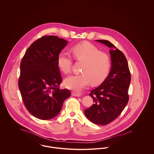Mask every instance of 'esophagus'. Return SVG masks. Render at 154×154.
<instances>
[{
	"instance_id": "obj_1",
	"label": "esophagus",
	"mask_w": 154,
	"mask_h": 154,
	"mask_svg": "<svg viewBox=\"0 0 154 154\" xmlns=\"http://www.w3.org/2000/svg\"><path fill=\"white\" fill-rule=\"evenodd\" d=\"M72 95L73 96L80 97V96H81V94H78V93H76V92H72Z\"/></svg>"
}]
</instances>
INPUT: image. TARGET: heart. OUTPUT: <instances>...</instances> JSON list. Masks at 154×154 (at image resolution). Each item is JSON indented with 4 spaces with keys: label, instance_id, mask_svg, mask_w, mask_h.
<instances>
[{
    "label": "heart",
    "instance_id": "b5f03b06",
    "mask_svg": "<svg viewBox=\"0 0 154 154\" xmlns=\"http://www.w3.org/2000/svg\"><path fill=\"white\" fill-rule=\"evenodd\" d=\"M74 57L78 61L84 62L82 73L73 75L65 80L66 88L75 92H80L94 84H101L109 75L111 69L110 57L95 45L89 42L76 44L72 48ZM59 69L65 74L69 73L73 64V59L67 52L62 51L57 59Z\"/></svg>",
    "mask_w": 154,
    "mask_h": 154
}]
</instances>
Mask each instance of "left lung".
I'll list each match as a JSON object with an SVG mask.
<instances>
[{
	"label": "left lung",
	"mask_w": 154,
	"mask_h": 154,
	"mask_svg": "<svg viewBox=\"0 0 154 154\" xmlns=\"http://www.w3.org/2000/svg\"><path fill=\"white\" fill-rule=\"evenodd\" d=\"M111 48V68L102 84L91 91L94 104L84 110L85 116L95 124L106 125L120 115L129 101L131 76L124 54L108 40H96Z\"/></svg>",
	"instance_id": "obj_1"
}]
</instances>
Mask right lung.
Instances as JSON below:
<instances>
[{
  "mask_svg": "<svg viewBox=\"0 0 154 154\" xmlns=\"http://www.w3.org/2000/svg\"><path fill=\"white\" fill-rule=\"evenodd\" d=\"M67 44L56 36H44L30 45L20 65L18 80L23 102L30 113L40 119L57 116L71 94L60 89L62 79L57 59Z\"/></svg>",
  "mask_w": 154,
  "mask_h": 154,
  "instance_id": "obj_1",
  "label": "right lung"
}]
</instances>
